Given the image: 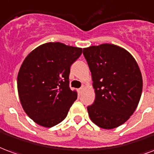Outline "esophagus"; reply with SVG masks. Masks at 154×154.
<instances>
[{"mask_svg":"<svg viewBox=\"0 0 154 154\" xmlns=\"http://www.w3.org/2000/svg\"><path fill=\"white\" fill-rule=\"evenodd\" d=\"M85 86H83V87H81V88H79L78 89V91H79V94H82V93H83V92H84V90H85Z\"/></svg>","mask_w":154,"mask_h":154,"instance_id":"1","label":"esophagus"}]
</instances>
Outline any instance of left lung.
I'll return each mask as SVG.
<instances>
[{
  "label": "left lung",
  "instance_id": "8db88e82",
  "mask_svg": "<svg viewBox=\"0 0 154 154\" xmlns=\"http://www.w3.org/2000/svg\"><path fill=\"white\" fill-rule=\"evenodd\" d=\"M92 75L95 101L88 106L91 121L110 130L118 127L134 112L143 89L142 74L128 51L103 43L83 49Z\"/></svg>",
  "mask_w": 154,
  "mask_h": 154
}]
</instances>
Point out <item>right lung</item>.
<instances>
[{
  "instance_id": "obj_1",
  "label": "right lung",
  "mask_w": 154,
  "mask_h": 154,
  "mask_svg": "<svg viewBox=\"0 0 154 154\" xmlns=\"http://www.w3.org/2000/svg\"><path fill=\"white\" fill-rule=\"evenodd\" d=\"M82 54V48L47 42L32 50L18 73L20 103L33 122L50 128L66 118L77 99L69 87L70 66Z\"/></svg>"
}]
</instances>
